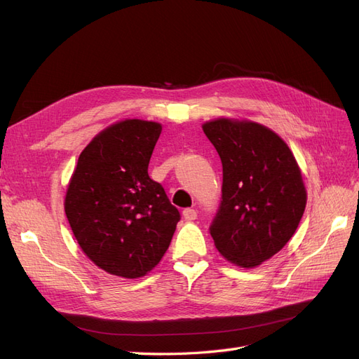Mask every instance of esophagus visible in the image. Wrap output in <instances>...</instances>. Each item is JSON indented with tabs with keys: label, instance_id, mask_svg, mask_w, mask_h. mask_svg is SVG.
Returning <instances> with one entry per match:
<instances>
[{
	"label": "esophagus",
	"instance_id": "obj_1",
	"mask_svg": "<svg viewBox=\"0 0 359 359\" xmlns=\"http://www.w3.org/2000/svg\"><path fill=\"white\" fill-rule=\"evenodd\" d=\"M182 215H184V219H186L187 222H193V220L198 219V211L194 210V208H186V210L182 211Z\"/></svg>",
	"mask_w": 359,
	"mask_h": 359
}]
</instances>
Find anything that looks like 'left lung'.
<instances>
[{
	"label": "left lung",
	"mask_w": 359,
	"mask_h": 359,
	"mask_svg": "<svg viewBox=\"0 0 359 359\" xmlns=\"http://www.w3.org/2000/svg\"><path fill=\"white\" fill-rule=\"evenodd\" d=\"M202 128L223 165L210 233L224 259L255 268L278 253L301 222L307 193L298 163L283 139L257 123L219 118Z\"/></svg>",
	"instance_id": "8db88e82"
}]
</instances>
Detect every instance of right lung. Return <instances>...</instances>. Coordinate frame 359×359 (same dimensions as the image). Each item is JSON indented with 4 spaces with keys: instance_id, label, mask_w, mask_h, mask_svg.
<instances>
[{
    "instance_id": "1",
    "label": "right lung",
    "mask_w": 359,
    "mask_h": 359,
    "mask_svg": "<svg viewBox=\"0 0 359 359\" xmlns=\"http://www.w3.org/2000/svg\"><path fill=\"white\" fill-rule=\"evenodd\" d=\"M161 126L124 119L81 153L66 193L67 220L82 252L106 273L137 278L166 253L180 222L161 184L148 175Z\"/></svg>"
}]
</instances>
